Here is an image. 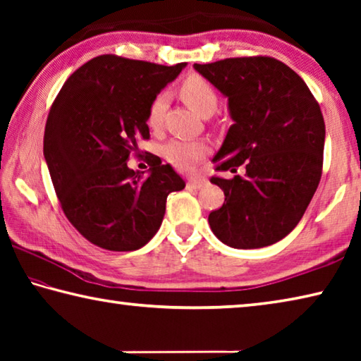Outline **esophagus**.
I'll return each mask as SVG.
<instances>
[{
  "instance_id": "1",
  "label": "esophagus",
  "mask_w": 361,
  "mask_h": 361,
  "mask_svg": "<svg viewBox=\"0 0 361 361\" xmlns=\"http://www.w3.org/2000/svg\"><path fill=\"white\" fill-rule=\"evenodd\" d=\"M188 188H191V189H202L204 186H207V180L205 178H202V176H199V175H191L188 178Z\"/></svg>"
}]
</instances>
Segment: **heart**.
<instances>
[{"label":"heart","mask_w":361,"mask_h":361,"mask_svg":"<svg viewBox=\"0 0 361 361\" xmlns=\"http://www.w3.org/2000/svg\"><path fill=\"white\" fill-rule=\"evenodd\" d=\"M180 94L189 106L200 116H210L218 106V95L213 85L207 81L205 78L192 75L186 78L180 85ZM167 106V95L159 92L154 99L151 100L148 108V116L146 122L152 130L161 129L164 111ZM207 152L209 146L200 140H183L176 138L169 142L164 148V156L167 157L169 162L181 169L192 167L195 162L200 161Z\"/></svg>","instance_id":"1"}]
</instances>
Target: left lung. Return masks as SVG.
Returning <instances> with one entry per match:
<instances>
[{
  "label": "left lung",
  "mask_w": 361,
  "mask_h": 361,
  "mask_svg": "<svg viewBox=\"0 0 361 361\" xmlns=\"http://www.w3.org/2000/svg\"><path fill=\"white\" fill-rule=\"evenodd\" d=\"M228 97L234 124L213 162L224 204L209 215L219 240L232 248H261L296 228L322 178L325 121L319 102L298 73L266 56L194 63Z\"/></svg>",
  "instance_id": "1"
}]
</instances>
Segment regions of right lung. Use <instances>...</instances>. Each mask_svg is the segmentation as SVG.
Instances as JSON below:
<instances>
[{
  "label": "right lung",
  "mask_w": 361,
  "mask_h": 361,
  "mask_svg": "<svg viewBox=\"0 0 361 361\" xmlns=\"http://www.w3.org/2000/svg\"><path fill=\"white\" fill-rule=\"evenodd\" d=\"M186 63L157 65L105 54L73 73L47 116L44 157L68 221L94 245L133 252L162 224L167 195L185 181L161 157L149 175L127 167L149 138L151 100Z\"/></svg>",
  "instance_id": "1"
}]
</instances>
